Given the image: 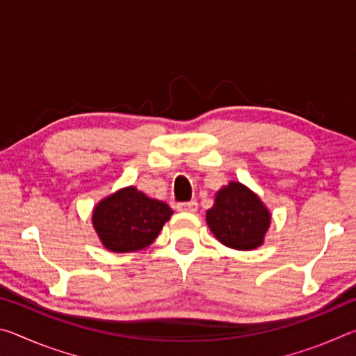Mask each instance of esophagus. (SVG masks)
I'll return each mask as SVG.
<instances>
[{
	"label": "esophagus",
	"mask_w": 356,
	"mask_h": 356,
	"mask_svg": "<svg viewBox=\"0 0 356 356\" xmlns=\"http://www.w3.org/2000/svg\"><path fill=\"white\" fill-rule=\"evenodd\" d=\"M177 210H179V212L195 213L196 210H197V202H196V201H190V202H182V204H177Z\"/></svg>",
	"instance_id": "obj_1"
}]
</instances>
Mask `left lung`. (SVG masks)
<instances>
[{
	"label": "left lung",
	"instance_id": "left-lung-1",
	"mask_svg": "<svg viewBox=\"0 0 356 356\" xmlns=\"http://www.w3.org/2000/svg\"><path fill=\"white\" fill-rule=\"evenodd\" d=\"M206 221L220 243L232 250L251 251L264 243L272 213L254 191L231 180L216 191Z\"/></svg>",
	"mask_w": 356,
	"mask_h": 356
}]
</instances>
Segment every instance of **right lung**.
Wrapping results in <instances>:
<instances>
[{
	"label": "right lung",
	"instance_id": "right-lung-1",
	"mask_svg": "<svg viewBox=\"0 0 356 356\" xmlns=\"http://www.w3.org/2000/svg\"><path fill=\"white\" fill-rule=\"evenodd\" d=\"M172 210L136 186H125L102 200L92 210V226L104 248L113 252L140 251L159 237Z\"/></svg>",
	"mask_w": 356,
	"mask_h": 356
}]
</instances>
